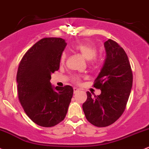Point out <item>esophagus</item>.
Segmentation results:
<instances>
[{"label":"esophagus","mask_w":149,"mask_h":149,"mask_svg":"<svg viewBox=\"0 0 149 149\" xmlns=\"http://www.w3.org/2000/svg\"><path fill=\"white\" fill-rule=\"evenodd\" d=\"M78 92H79V90L77 88H73V93H74V94H76Z\"/></svg>","instance_id":"obj_1"}]
</instances>
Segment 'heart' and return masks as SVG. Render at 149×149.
I'll return each instance as SVG.
<instances>
[{"label": "heart", "mask_w": 149, "mask_h": 149, "mask_svg": "<svg viewBox=\"0 0 149 149\" xmlns=\"http://www.w3.org/2000/svg\"><path fill=\"white\" fill-rule=\"evenodd\" d=\"M73 50L76 52H78L82 56L83 58L87 61H91V60L93 59L96 56L97 54V49L94 46H92L91 45H88V44L85 43H78L75 45L73 47ZM66 58V54L65 52L61 54V58H60V61L61 63H64L65 60ZM73 81L75 83H78L80 82V78L78 76L73 78Z\"/></svg>", "instance_id": "1"}]
</instances>
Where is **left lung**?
Masks as SVG:
<instances>
[{
  "label": "left lung",
  "instance_id": "8db88e82",
  "mask_svg": "<svg viewBox=\"0 0 149 149\" xmlns=\"http://www.w3.org/2000/svg\"><path fill=\"white\" fill-rule=\"evenodd\" d=\"M106 58L93 86L100 89V95L87 92L83 104L85 116L90 123L104 127L113 124L125 111L131 93L133 75L125 50L112 40L104 43Z\"/></svg>",
  "mask_w": 149,
  "mask_h": 149
}]
</instances>
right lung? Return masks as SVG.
Here are the masks:
<instances>
[{
    "label": "right lung",
    "instance_id": "obj_1",
    "mask_svg": "<svg viewBox=\"0 0 149 149\" xmlns=\"http://www.w3.org/2000/svg\"><path fill=\"white\" fill-rule=\"evenodd\" d=\"M66 42L63 39L40 40L22 57L17 73V93L24 112L37 125L51 127L66 117L73 97L71 86L54 87L51 75L58 71Z\"/></svg>",
    "mask_w": 149,
    "mask_h": 149
}]
</instances>
